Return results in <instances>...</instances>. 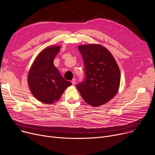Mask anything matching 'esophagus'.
I'll use <instances>...</instances> for the list:
<instances>
[{"label":"esophagus","mask_w":155,"mask_h":155,"mask_svg":"<svg viewBox=\"0 0 155 155\" xmlns=\"http://www.w3.org/2000/svg\"><path fill=\"white\" fill-rule=\"evenodd\" d=\"M71 83H72V84L74 85V84H76V79H72V80L71 81Z\"/></svg>","instance_id":"34e87169"}]
</instances>
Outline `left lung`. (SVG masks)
Returning a JSON list of instances; mask_svg holds the SVG:
<instances>
[{"label":"left lung","mask_w":155,"mask_h":155,"mask_svg":"<svg viewBox=\"0 0 155 155\" xmlns=\"http://www.w3.org/2000/svg\"><path fill=\"white\" fill-rule=\"evenodd\" d=\"M86 78L76 87L89 105L98 107L113 99L119 90L121 73L111 53L96 44L80 45Z\"/></svg>","instance_id":"obj_1"}]
</instances>
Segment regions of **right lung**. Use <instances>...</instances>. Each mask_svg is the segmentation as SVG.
<instances>
[{
    "mask_svg": "<svg viewBox=\"0 0 155 155\" xmlns=\"http://www.w3.org/2000/svg\"><path fill=\"white\" fill-rule=\"evenodd\" d=\"M61 49L59 45L44 49L36 57L27 76L31 93L44 104H52L59 100L72 83L64 79L54 65V59Z\"/></svg>",
    "mask_w": 155,
    "mask_h": 155,
    "instance_id": "obj_1",
    "label": "right lung"
}]
</instances>
